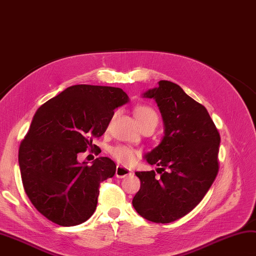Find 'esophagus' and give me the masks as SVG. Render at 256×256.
<instances>
[{
    "mask_svg": "<svg viewBox=\"0 0 256 256\" xmlns=\"http://www.w3.org/2000/svg\"><path fill=\"white\" fill-rule=\"evenodd\" d=\"M132 172L129 170V168H126V167H122L118 165L117 168H116V177L118 178H124L126 176H129L132 175Z\"/></svg>",
    "mask_w": 256,
    "mask_h": 256,
    "instance_id": "1",
    "label": "esophagus"
}]
</instances>
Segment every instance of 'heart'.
<instances>
[{"mask_svg":"<svg viewBox=\"0 0 256 256\" xmlns=\"http://www.w3.org/2000/svg\"><path fill=\"white\" fill-rule=\"evenodd\" d=\"M134 117H136L138 124L140 127L146 124H152L157 126L158 124V114L152 107L149 106L140 104L134 109ZM112 155L122 164H130L136 158L137 152L132 148L127 146H117L112 149Z\"/></svg>","mask_w":256,"mask_h":256,"instance_id":"b5f03b06","label":"heart"}]
</instances>
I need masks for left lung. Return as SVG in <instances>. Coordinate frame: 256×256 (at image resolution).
Segmentation results:
<instances>
[{
  "instance_id": "obj_1",
  "label": "left lung",
  "mask_w": 256,
  "mask_h": 256,
  "mask_svg": "<svg viewBox=\"0 0 256 256\" xmlns=\"http://www.w3.org/2000/svg\"><path fill=\"white\" fill-rule=\"evenodd\" d=\"M156 101L164 122L158 146L144 158L157 165L160 178L152 172H137L140 190L132 206L154 223H170L200 204L218 172L220 137L206 108L180 86L162 80L142 94Z\"/></svg>"
}]
</instances>
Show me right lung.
I'll return each mask as SVG.
<instances>
[{
    "label": "right lung",
    "mask_w": 256,
    "mask_h": 256,
    "mask_svg": "<svg viewBox=\"0 0 256 256\" xmlns=\"http://www.w3.org/2000/svg\"><path fill=\"white\" fill-rule=\"evenodd\" d=\"M129 102L120 88L76 84L36 110L18 149L24 190L33 206L53 223L74 226L94 214L99 185L114 177L116 164L99 157L89 166L78 154L102 136L114 109Z\"/></svg>",
    "instance_id": "right-lung-1"
}]
</instances>
